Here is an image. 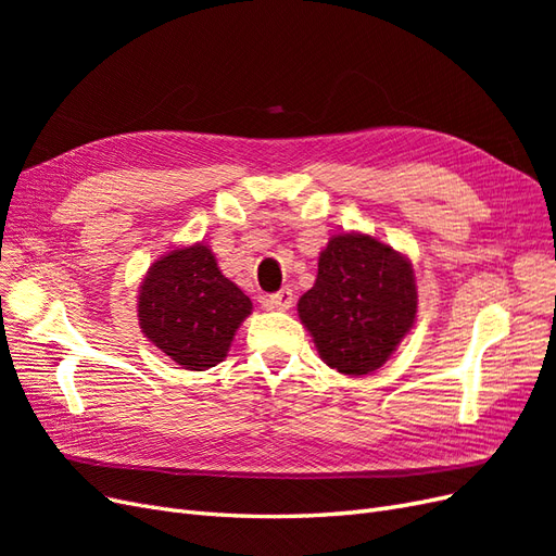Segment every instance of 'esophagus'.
Listing matches in <instances>:
<instances>
[{"mask_svg":"<svg viewBox=\"0 0 556 556\" xmlns=\"http://www.w3.org/2000/svg\"><path fill=\"white\" fill-rule=\"evenodd\" d=\"M292 301H294L292 290L285 288V290L276 292V294L264 296L262 304H264V308H268V311H288V308L292 306Z\"/></svg>","mask_w":556,"mask_h":556,"instance_id":"34e87169","label":"esophagus"}]
</instances>
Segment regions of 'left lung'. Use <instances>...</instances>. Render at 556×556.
<instances>
[{
    "label": "left lung",
    "mask_w": 556,
    "mask_h": 556,
    "mask_svg": "<svg viewBox=\"0 0 556 556\" xmlns=\"http://www.w3.org/2000/svg\"><path fill=\"white\" fill-rule=\"evenodd\" d=\"M296 308L327 366L366 376L392 357L415 323L413 266L368 233H339L319 252L315 285Z\"/></svg>",
    "instance_id": "left-lung-1"
}]
</instances>
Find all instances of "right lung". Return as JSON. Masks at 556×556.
Wrapping results in <instances>:
<instances>
[{
	"instance_id": "add662e5",
	"label": "right lung",
	"mask_w": 556,
	"mask_h": 556,
	"mask_svg": "<svg viewBox=\"0 0 556 556\" xmlns=\"http://www.w3.org/2000/svg\"><path fill=\"white\" fill-rule=\"evenodd\" d=\"M250 299L225 278L204 243L166 252L139 290V325L150 343L190 371L220 364Z\"/></svg>"
}]
</instances>
